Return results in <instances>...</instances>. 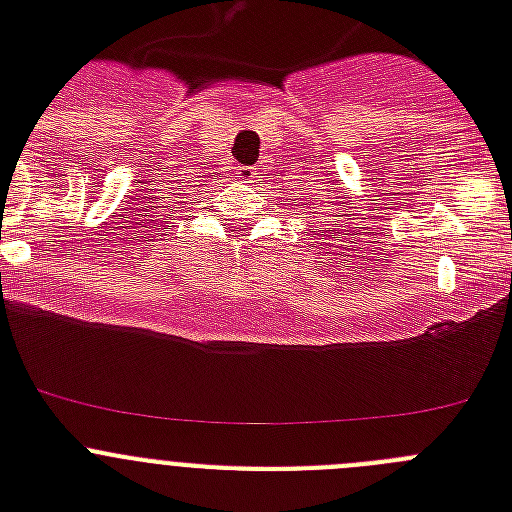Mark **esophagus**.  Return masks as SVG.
<instances>
[{"instance_id": "esophagus-1", "label": "esophagus", "mask_w": 512, "mask_h": 512, "mask_svg": "<svg viewBox=\"0 0 512 512\" xmlns=\"http://www.w3.org/2000/svg\"><path fill=\"white\" fill-rule=\"evenodd\" d=\"M235 174H238V179H241V182H253V179H256V169H253V166H238V171H235Z\"/></svg>"}]
</instances>
